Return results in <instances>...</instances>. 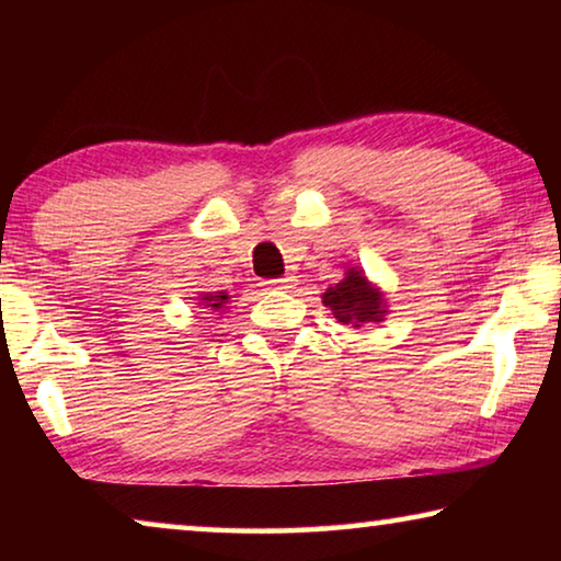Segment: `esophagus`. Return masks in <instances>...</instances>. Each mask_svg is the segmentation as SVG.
<instances>
[{"label": "esophagus", "instance_id": "obj_1", "mask_svg": "<svg viewBox=\"0 0 561 561\" xmlns=\"http://www.w3.org/2000/svg\"><path fill=\"white\" fill-rule=\"evenodd\" d=\"M264 289H294L297 287V279L294 277H279V279H267L262 282Z\"/></svg>", "mask_w": 561, "mask_h": 561}]
</instances>
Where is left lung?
Instances as JSON below:
<instances>
[{
	"mask_svg": "<svg viewBox=\"0 0 561 561\" xmlns=\"http://www.w3.org/2000/svg\"><path fill=\"white\" fill-rule=\"evenodd\" d=\"M321 301L341 324H351L354 329L383 321L386 317V299L381 289H376L358 267H351L344 279L321 294Z\"/></svg>",
	"mask_w": 561,
	"mask_h": 561,
	"instance_id": "8db88e82",
	"label": "left lung"
}]
</instances>
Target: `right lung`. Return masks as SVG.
Returning <instances> with one entry per match:
<instances>
[{
  "mask_svg": "<svg viewBox=\"0 0 561 561\" xmlns=\"http://www.w3.org/2000/svg\"><path fill=\"white\" fill-rule=\"evenodd\" d=\"M230 301V294L227 291H210V294H201V307L203 309H213V311H225V304Z\"/></svg>",
  "mask_w": 561,
  "mask_h": 561,
  "instance_id": "right-lung-1",
  "label": "right lung"
}]
</instances>
